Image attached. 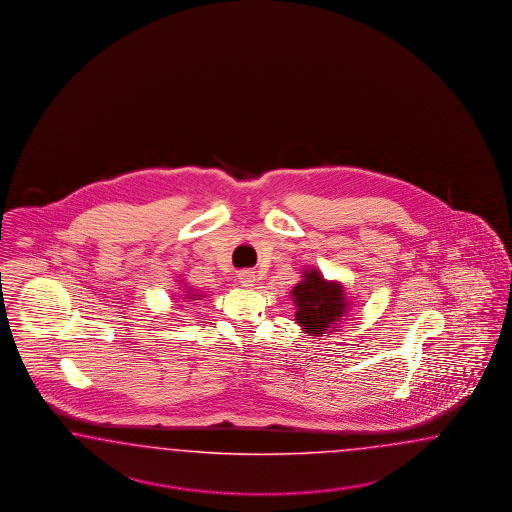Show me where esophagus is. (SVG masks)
<instances>
[{
	"mask_svg": "<svg viewBox=\"0 0 512 512\" xmlns=\"http://www.w3.org/2000/svg\"><path fill=\"white\" fill-rule=\"evenodd\" d=\"M238 281L244 285V287H253L257 283V274L253 270H242L238 272Z\"/></svg>",
	"mask_w": 512,
	"mask_h": 512,
	"instance_id": "esophagus-1",
	"label": "esophagus"
}]
</instances>
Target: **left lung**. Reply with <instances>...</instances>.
Listing matches in <instances>:
<instances>
[{
    "label": "left lung",
    "instance_id": "obj_1",
    "mask_svg": "<svg viewBox=\"0 0 512 512\" xmlns=\"http://www.w3.org/2000/svg\"><path fill=\"white\" fill-rule=\"evenodd\" d=\"M291 298L295 304L296 325L302 326L308 336L336 332L353 306L340 281L325 279L315 266L302 272V281L293 287Z\"/></svg>",
    "mask_w": 512,
    "mask_h": 512
}]
</instances>
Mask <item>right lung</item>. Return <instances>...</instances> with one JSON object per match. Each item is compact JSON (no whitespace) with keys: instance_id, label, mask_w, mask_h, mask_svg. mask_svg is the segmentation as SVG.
Here are the masks:
<instances>
[{"instance_id":"obj_1","label":"right lung","mask_w":512,"mask_h":512,"mask_svg":"<svg viewBox=\"0 0 512 512\" xmlns=\"http://www.w3.org/2000/svg\"><path fill=\"white\" fill-rule=\"evenodd\" d=\"M180 285L184 287V289H182V295L180 296H182L186 302H189V300H201L202 295H204V293H199L197 289H191L182 279H180Z\"/></svg>"}]
</instances>
